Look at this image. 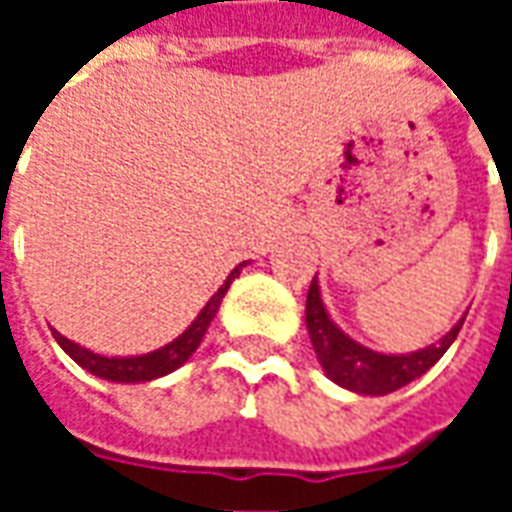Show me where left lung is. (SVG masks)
Listing matches in <instances>:
<instances>
[{
  "instance_id": "1",
  "label": "left lung",
  "mask_w": 512,
  "mask_h": 512,
  "mask_svg": "<svg viewBox=\"0 0 512 512\" xmlns=\"http://www.w3.org/2000/svg\"><path fill=\"white\" fill-rule=\"evenodd\" d=\"M463 318L441 340L425 345L419 351L381 354V351H373L367 345L356 343L354 337H348L332 321V315H329L321 299L318 277L312 279L310 293H307V332H310L312 348H315V356L321 362L323 373H326V378H332L334 384L343 386L348 392H356V395H389L400 386L411 384L414 378L425 376L430 367L444 356V351L455 343V337H458L463 326Z\"/></svg>"
}]
</instances>
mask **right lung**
I'll return each mask as SVG.
<instances>
[{
    "label": "right lung",
    "mask_w": 512,
    "mask_h": 512,
    "mask_svg": "<svg viewBox=\"0 0 512 512\" xmlns=\"http://www.w3.org/2000/svg\"><path fill=\"white\" fill-rule=\"evenodd\" d=\"M246 266L244 263H238V266L230 271V277L224 279V285L216 293H213L208 304L202 307L200 315L189 323V329H183V334H178L172 343L161 345L156 351H150V354H139V356H104V354H95L90 348H84V345L73 343L68 337H62L57 329H51L54 334V340L60 343V348L65 354L71 356L73 362L79 367H84L87 373H93V376L104 378V381H115V384H147V381H156L161 376H169V373H175L180 365H186L194 351L200 348L202 337L208 332V326L216 318V312H219V304H222L224 293L230 290L233 285V279L241 274V268Z\"/></svg>",
    "instance_id": "obj_1"
}]
</instances>
